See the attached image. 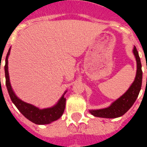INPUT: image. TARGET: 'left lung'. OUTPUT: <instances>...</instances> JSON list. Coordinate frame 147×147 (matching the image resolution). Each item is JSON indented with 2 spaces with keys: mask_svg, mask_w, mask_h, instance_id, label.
I'll use <instances>...</instances> for the list:
<instances>
[{
  "mask_svg": "<svg viewBox=\"0 0 147 147\" xmlns=\"http://www.w3.org/2000/svg\"><path fill=\"white\" fill-rule=\"evenodd\" d=\"M133 53L137 61V72L135 81L133 82L131 86H130L129 89L127 90L124 94L121 96L120 98L117 99V101H115L108 108L90 111V113L92 115L103 118H117L126 113L128 109L132 106L134 102H136L142 86V71L139 53L137 51L136 46L134 47Z\"/></svg>",
  "mask_w": 147,
  "mask_h": 147,
  "instance_id": "8db88e82",
  "label": "left lung"
}]
</instances>
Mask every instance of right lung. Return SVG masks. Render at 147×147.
I'll return each instance as SVG.
<instances>
[{"instance_id": "obj_1", "label": "right lung", "mask_w": 147, "mask_h": 147, "mask_svg": "<svg viewBox=\"0 0 147 147\" xmlns=\"http://www.w3.org/2000/svg\"><path fill=\"white\" fill-rule=\"evenodd\" d=\"M9 53H10V49L8 50L7 56H6V59H5V80H6L5 83H6V86H7L9 96L11 98V102L14 103L16 108L24 117L36 124H47L59 119L62 116L65 109L66 99L64 98V95L61 97V98L59 100L57 104L54 105L53 107L44 109H39L38 108H37L34 105L27 104L26 102L21 101L20 99H19L16 96L11 89L10 81H9V76H8V57Z\"/></svg>"}]
</instances>
